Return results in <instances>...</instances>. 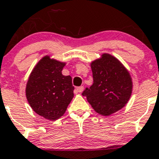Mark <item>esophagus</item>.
Segmentation results:
<instances>
[{"mask_svg": "<svg viewBox=\"0 0 159 159\" xmlns=\"http://www.w3.org/2000/svg\"><path fill=\"white\" fill-rule=\"evenodd\" d=\"M84 90V87L83 86H79V87H77L75 89V93H81L82 91Z\"/></svg>", "mask_w": 159, "mask_h": 159, "instance_id": "obj_1", "label": "esophagus"}]
</instances>
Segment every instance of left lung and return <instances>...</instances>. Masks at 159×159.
Masks as SVG:
<instances>
[{"instance_id": "1", "label": "left lung", "mask_w": 159, "mask_h": 159, "mask_svg": "<svg viewBox=\"0 0 159 159\" xmlns=\"http://www.w3.org/2000/svg\"><path fill=\"white\" fill-rule=\"evenodd\" d=\"M93 83L82 95L98 114L110 116L127 104L133 82L129 71L118 59L109 53L90 63Z\"/></svg>"}]
</instances>
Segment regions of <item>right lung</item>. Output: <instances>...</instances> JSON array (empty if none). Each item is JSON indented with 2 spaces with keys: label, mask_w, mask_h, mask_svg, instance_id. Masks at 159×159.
<instances>
[{
  "label": "right lung",
  "mask_w": 159,
  "mask_h": 159,
  "mask_svg": "<svg viewBox=\"0 0 159 159\" xmlns=\"http://www.w3.org/2000/svg\"><path fill=\"white\" fill-rule=\"evenodd\" d=\"M66 62L43 57L34 66L26 84V98L36 114L50 121L60 118L74 98L70 76L61 74Z\"/></svg>",
  "instance_id": "add662e5"
}]
</instances>
